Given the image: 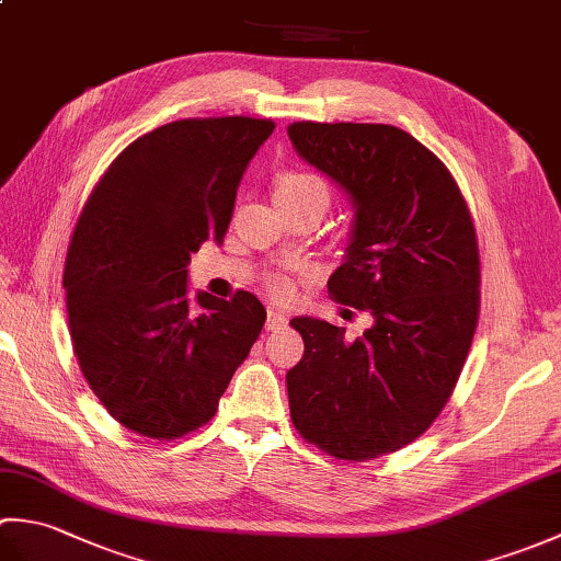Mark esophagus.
I'll return each mask as SVG.
<instances>
[{"label": "esophagus", "instance_id": "obj_1", "mask_svg": "<svg viewBox=\"0 0 561 561\" xmlns=\"http://www.w3.org/2000/svg\"><path fill=\"white\" fill-rule=\"evenodd\" d=\"M284 323H287V316H284L279 308H274V306H270L267 308V323H265V328L267 330H279Z\"/></svg>", "mask_w": 561, "mask_h": 561}]
</instances>
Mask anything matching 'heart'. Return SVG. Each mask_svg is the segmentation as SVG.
I'll use <instances>...</instances> for the list:
<instances>
[{
    "label": "heart",
    "mask_w": 561,
    "mask_h": 561,
    "mask_svg": "<svg viewBox=\"0 0 561 561\" xmlns=\"http://www.w3.org/2000/svg\"><path fill=\"white\" fill-rule=\"evenodd\" d=\"M277 199L282 197H306V195H320L330 199L328 185L323 178H318L313 173H304V171H291L284 173L277 181V190H274ZM270 289L274 294H287L289 291V279L284 274H272L270 277Z\"/></svg>",
    "instance_id": "obj_1"
}]
</instances>
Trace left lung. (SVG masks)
Instances as JSON below:
<instances>
[{
  "label": "left lung",
  "instance_id": "8db88e82",
  "mask_svg": "<svg viewBox=\"0 0 561 561\" xmlns=\"http://www.w3.org/2000/svg\"><path fill=\"white\" fill-rule=\"evenodd\" d=\"M296 153L352 205L350 245L330 294L374 323L299 316L304 356L287 374L299 434L344 460H368L422 436L468 359L480 311V255L448 169L392 125L294 123Z\"/></svg>",
  "mask_w": 561,
  "mask_h": 561
}]
</instances>
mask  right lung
<instances>
[{"label": "right lung", "mask_w": 561, "mask_h": 561, "mask_svg": "<svg viewBox=\"0 0 561 561\" xmlns=\"http://www.w3.org/2000/svg\"><path fill=\"white\" fill-rule=\"evenodd\" d=\"M272 121H178L135 139L93 190L65 265L83 378L123 426L175 438L207 424L250 354L265 306L187 296L190 255L224 243L236 190Z\"/></svg>", "instance_id": "1"}]
</instances>
